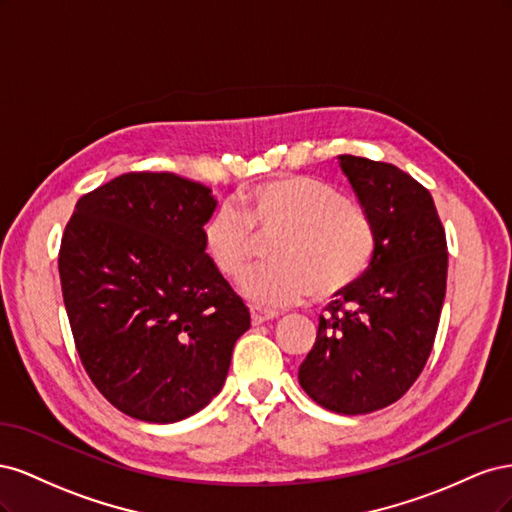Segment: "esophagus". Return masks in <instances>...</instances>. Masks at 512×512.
<instances>
[{
    "label": "esophagus",
    "instance_id": "esophagus-1",
    "mask_svg": "<svg viewBox=\"0 0 512 512\" xmlns=\"http://www.w3.org/2000/svg\"><path fill=\"white\" fill-rule=\"evenodd\" d=\"M250 314H252V322L254 324H262V322H269V320H275L277 314L275 309H267V307H260V305H252L250 307Z\"/></svg>",
    "mask_w": 512,
    "mask_h": 512
}]
</instances>
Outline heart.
<instances>
[{
	"mask_svg": "<svg viewBox=\"0 0 512 512\" xmlns=\"http://www.w3.org/2000/svg\"><path fill=\"white\" fill-rule=\"evenodd\" d=\"M269 243L271 265L243 280L241 290L260 307L329 301L367 273L378 230L369 211L320 179L284 175L239 192L203 226L211 265L235 282L250 269L256 239Z\"/></svg>",
	"mask_w": 512,
	"mask_h": 512,
	"instance_id": "b5f03b06",
	"label": "heart"
}]
</instances>
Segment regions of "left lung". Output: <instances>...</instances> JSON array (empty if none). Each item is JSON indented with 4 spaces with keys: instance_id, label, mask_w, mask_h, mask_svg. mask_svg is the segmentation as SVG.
<instances>
[{
    "instance_id": "obj_1",
    "label": "left lung",
    "mask_w": 512,
    "mask_h": 512,
    "mask_svg": "<svg viewBox=\"0 0 512 512\" xmlns=\"http://www.w3.org/2000/svg\"><path fill=\"white\" fill-rule=\"evenodd\" d=\"M378 230L359 282L320 314L299 384L322 408L367 414L395 404L421 376L446 292V235L427 188L393 164L339 156Z\"/></svg>"
}]
</instances>
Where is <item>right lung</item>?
I'll list each match as a JSON object with an SVG mask.
<instances>
[{"label": "right lung", "instance_id": "right-lung-1", "mask_svg": "<svg viewBox=\"0 0 512 512\" xmlns=\"http://www.w3.org/2000/svg\"><path fill=\"white\" fill-rule=\"evenodd\" d=\"M215 198L175 173H126L79 198L59 247L76 352L138 421L175 423L220 393L250 309L211 265Z\"/></svg>", "mask_w": 512, "mask_h": 512}]
</instances>
